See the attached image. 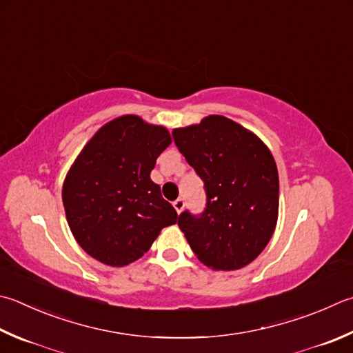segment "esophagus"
<instances>
[{
	"mask_svg": "<svg viewBox=\"0 0 353 353\" xmlns=\"http://www.w3.org/2000/svg\"><path fill=\"white\" fill-rule=\"evenodd\" d=\"M184 204H185L184 198H178V199H175V201H174V208H175V210L178 212V214H181V210L184 209Z\"/></svg>",
	"mask_w": 353,
	"mask_h": 353,
	"instance_id": "obj_1",
	"label": "esophagus"
}]
</instances>
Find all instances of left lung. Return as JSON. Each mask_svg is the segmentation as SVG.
Returning a JSON list of instances; mask_svg holds the SVG:
<instances>
[{
	"instance_id": "8db88e82",
	"label": "left lung",
	"mask_w": 353,
	"mask_h": 353,
	"mask_svg": "<svg viewBox=\"0 0 353 353\" xmlns=\"http://www.w3.org/2000/svg\"><path fill=\"white\" fill-rule=\"evenodd\" d=\"M172 135L205 192L204 210L181 212L179 229L209 268H244L261 254L276 225L280 181L274 157L252 132L219 115Z\"/></svg>"
}]
</instances>
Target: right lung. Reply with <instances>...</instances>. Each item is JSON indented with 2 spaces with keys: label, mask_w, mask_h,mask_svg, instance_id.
Here are the masks:
<instances>
[{
  "label": "right lung",
  "mask_w": 353,
  "mask_h": 353,
  "mask_svg": "<svg viewBox=\"0 0 353 353\" xmlns=\"http://www.w3.org/2000/svg\"><path fill=\"white\" fill-rule=\"evenodd\" d=\"M170 141L168 129L125 115L85 144L65 176L63 204L73 236L90 256L115 268L130 264L176 223V210L150 179Z\"/></svg>",
  "instance_id": "right-lung-1"
}]
</instances>
